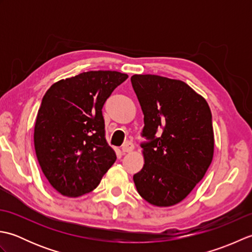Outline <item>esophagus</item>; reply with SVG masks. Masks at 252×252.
Masks as SVG:
<instances>
[{"mask_svg":"<svg viewBox=\"0 0 252 252\" xmlns=\"http://www.w3.org/2000/svg\"><path fill=\"white\" fill-rule=\"evenodd\" d=\"M133 148H134V145L131 142H126L125 145L122 146V153L123 154H126V153H131L133 151Z\"/></svg>","mask_w":252,"mask_h":252,"instance_id":"obj_1","label":"esophagus"}]
</instances>
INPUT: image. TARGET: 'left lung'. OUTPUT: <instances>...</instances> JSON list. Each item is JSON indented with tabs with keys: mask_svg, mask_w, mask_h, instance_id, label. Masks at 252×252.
Listing matches in <instances>:
<instances>
[{
	"mask_svg": "<svg viewBox=\"0 0 252 252\" xmlns=\"http://www.w3.org/2000/svg\"><path fill=\"white\" fill-rule=\"evenodd\" d=\"M133 90L144 114L143 169L133 181L157 207L181 202L202 180L213 158L212 115L206 99L181 80L134 74Z\"/></svg>",
	"mask_w": 252,
	"mask_h": 252,
	"instance_id": "obj_1",
	"label": "left lung"
}]
</instances>
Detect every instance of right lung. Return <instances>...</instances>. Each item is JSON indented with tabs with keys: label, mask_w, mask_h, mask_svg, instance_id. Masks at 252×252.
Returning <instances> with one entry per match:
<instances>
[{
	"label": "right lung",
	"mask_w": 252,
	"mask_h": 252,
	"mask_svg": "<svg viewBox=\"0 0 252 252\" xmlns=\"http://www.w3.org/2000/svg\"><path fill=\"white\" fill-rule=\"evenodd\" d=\"M126 79L118 71H88L46 91L35 120L34 148L45 178L62 195L92 191L116 161L101 109Z\"/></svg>",
	"instance_id": "obj_1"
}]
</instances>
